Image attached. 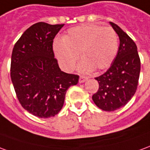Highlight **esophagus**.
Segmentation results:
<instances>
[{
  "label": "esophagus",
  "instance_id": "1",
  "mask_svg": "<svg viewBox=\"0 0 150 150\" xmlns=\"http://www.w3.org/2000/svg\"><path fill=\"white\" fill-rule=\"evenodd\" d=\"M87 80L86 77H84V76H81L80 78H79V83H83L86 81Z\"/></svg>",
  "mask_w": 150,
  "mask_h": 150
}]
</instances>
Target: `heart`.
Segmentation results:
<instances>
[{"label": "heart", "instance_id": "heart-1", "mask_svg": "<svg viewBox=\"0 0 150 150\" xmlns=\"http://www.w3.org/2000/svg\"><path fill=\"white\" fill-rule=\"evenodd\" d=\"M118 36L109 26L86 24L73 27L63 37L54 42L56 58L67 71L72 70L79 58L80 70L86 73L94 69L101 71L110 67L117 54Z\"/></svg>", "mask_w": 150, "mask_h": 150}]
</instances>
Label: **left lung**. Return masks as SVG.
<instances>
[{
    "label": "left lung",
    "mask_w": 150,
    "mask_h": 150,
    "mask_svg": "<svg viewBox=\"0 0 150 150\" xmlns=\"http://www.w3.org/2000/svg\"><path fill=\"white\" fill-rule=\"evenodd\" d=\"M120 39L119 50L111 67L95 77L99 87L92 99L98 107L113 111L124 107L136 93L141 71V60L134 41L120 27L110 22Z\"/></svg>",
    "instance_id": "left-lung-1"
}]
</instances>
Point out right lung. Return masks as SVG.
<instances>
[{"label": "right lung", "instance_id": "1", "mask_svg": "<svg viewBox=\"0 0 150 150\" xmlns=\"http://www.w3.org/2000/svg\"><path fill=\"white\" fill-rule=\"evenodd\" d=\"M63 26L35 23L13 49L10 76L17 98L25 110L37 117L58 114L67 90L78 82L79 76L61 71L54 56L53 39Z\"/></svg>", "mask_w": 150, "mask_h": 150}]
</instances>
